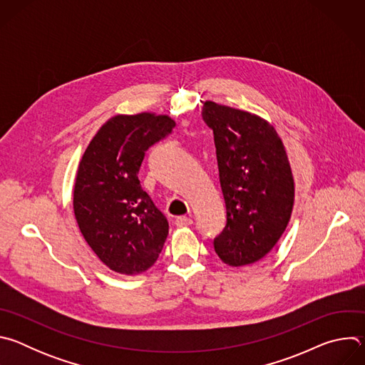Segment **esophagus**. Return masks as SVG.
<instances>
[{
  "label": "esophagus",
  "mask_w": 365,
  "mask_h": 365,
  "mask_svg": "<svg viewBox=\"0 0 365 365\" xmlns=\"http://www.w3.org/2000/svg\"><path fill=\"white\" fill-rule=\"evenodd\" d=\"M192 220L189 218V217H178L176 220H175V225L176 227H179V228H182V227H189V225H192Z\"/></svg>",
  "instance_id": "esophagus-1"
}]
</instances>
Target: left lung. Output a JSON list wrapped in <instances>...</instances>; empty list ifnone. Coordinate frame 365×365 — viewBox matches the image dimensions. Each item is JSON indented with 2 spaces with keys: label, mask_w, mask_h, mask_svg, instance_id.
<instances>
[{
  "label": "left lung",
  "mask_w": 365,
  "mask_h": 365,
  "mask_svg": "<svg viewBox=\"0 0 365 365\" xmlns=\"http://www.w3.org/2000/svg\"><path fill=\"white\" fill-rule=\"evenodd\" d=\"M203 121L214 131L227 225L214 240L231 267L266 257L283 235L293 211L294 180L274 127L255 114L206 101Z\"/></svg>",
  "instance_id": "left-lung-1"
}]
</instances>
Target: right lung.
<instances>
[{
	"label": "right lung",
	"mask_w": 365,
	"mask_h": 365,
	"mask_svg": "<svg viewBox=\"0 0 365 365\" xmlns=\"http://www.w3.org/2000/svg\"><path fill=\"white\" fill-rule=\"evenodd\" d=\"M175 125L169 115L118 114L98 130L82 155L75 218L88 245L115 273L140 274L163 250L169 224L143 190L138 170L145 150Z\"/></svg>",
	"instance_id": "right-lung-1"
}]
</instances>
